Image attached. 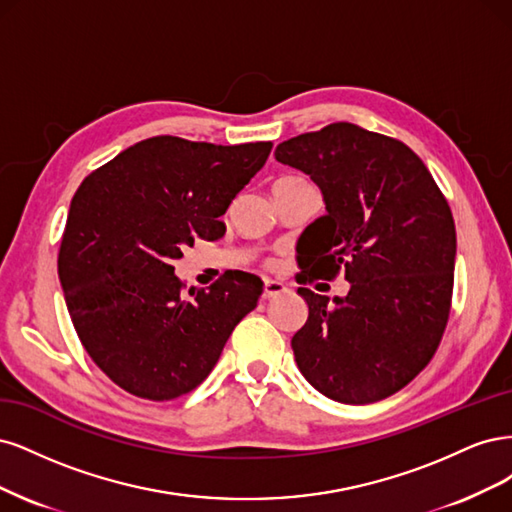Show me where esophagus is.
<instances>
[{"instance_id": "esophagus-1", "label": "esophagus", "mask_w": 512, "mask_h": 512, "mask_svg": "<svg viewBox=\"0 0 512 512\" xmlns=\"http://www.w3.org/2000/svg\"><path fill=\"white\" fill-rule=\"evenodd\" d=\"M285 291H287V287L283 283H278V280H266V285H263V295H261V298L263 300H272V298H276V295L285 293Z\"/></svg>"}]
</instances>
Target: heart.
Returning <instances> with one entry per match:
<instances>
[{
    "instance_id": "obj_1",
    "label": "heart",
    "mask_w": 512,
    "mask_h": 512,
    "mask_svg": "<svg viewBox=\"0 0 512 512\" xmlns=\"http://www.w3.org/2000/svg\"><path fill=\"white\" fill-rule=\"evenodd\" d=\"M287 180H295V178L293 176H285V178H278L276 183H287Z\"/></svg>"
}]
</instances>
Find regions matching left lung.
Returning <instances> with one entry per match:
<instances>
[{"mask_svg":"<svg viewBox=\"0 0 512 512\" xmlns=\"http://www.w3.org/2000/svg\"><path fill=\"white\" fill-rule=\"evenodd\" d=\"M274 155L315 180L327 210L300 238L298 368L336 402L385 400L430 364L447 329L457 249L447 197L404 142L353 123L295 136ZM340 273L352 289L334 305L305 287Z\"/></svg>","mask_w":512,"mask_h":512,"instance_id":"8db88e82","label":"left lung"}]
</instances>
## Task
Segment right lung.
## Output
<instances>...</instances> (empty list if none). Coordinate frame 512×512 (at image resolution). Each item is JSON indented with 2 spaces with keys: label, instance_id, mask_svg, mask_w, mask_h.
I'll list each match as a JSON object with an SVG mask.
<instances>
[{
  "label": "right lung",
  "instance_id": "obj_1",
  "mask_svg": "<svg viewBox=\"0 0 512 512\" xmlns=\"http://www.w3.org/2000/svg\"><path fill=\"white\" fill-rule=\"evenodd\" d=\"M270 151L272 142L155 136L80 183L61 238L59 280L82 346L114 385L153 402L193 391L257 306V276L223 274L187 295L172 263L195 238L225 234L219 217Z\"/></svg>",
  "mask_w": 512,
  "mask_h": 512
}]
</instances>
